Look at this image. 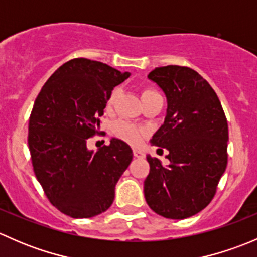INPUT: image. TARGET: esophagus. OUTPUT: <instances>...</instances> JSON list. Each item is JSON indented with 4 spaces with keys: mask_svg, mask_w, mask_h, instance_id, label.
<instances>
[{
    "mask_svg": "<svg viewBox=\"0 0 257 257\" xmlns=\"http://www.w3.org/2000/svg\"><path fill=\"white\" fill-rule=\"evenodd\" d=\"M133 155L136 158H139V159H143V158L145 157L144 152H142V150H139V149H136V148L133 149Z\"/></svg>",
    "mask_w": 257,
    "mask_h": 257,
    "instance_id": "obj_1",
    "label": "esophagus"
}]
</instances>
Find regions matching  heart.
<instances>
[{
	"mask_svg": "<svg viewBox=\"0 0 257 257\" xmlns=\"http://www.w3.org/2000/svg\"><path fill=\"white\" fill-rule=\"evenodd\" d=\"M152 94H159L158 92H155L154 89L152 88H147V89L143 90L142 93V98L147 97V95H152ZM119 95V89L115 88V89L112 90V93L109 94V98H108L107 105L108 107H112V105L115 103L116 98ZM114 133L118 138H120L121 141L126 142L129 144H138L139 142L143 139L145 132L144 129L139 128V126L134 125V124L129 123V121L125 120H120L114 125Z\"/></svg>",
	"mask_w": 257,
	"mask_h": 257,
	"instance_id": "obj_1",
	"label": "heart"
}]
</instances>
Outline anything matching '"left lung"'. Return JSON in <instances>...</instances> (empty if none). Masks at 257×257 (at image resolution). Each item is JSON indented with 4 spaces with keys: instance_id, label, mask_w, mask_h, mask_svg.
Listing matches in <instances>:
<instances>
[{
    "instance_id": "obj_1",
    "label": "left lung",
    "mask_w": 257,
    "mask_h": 257,
    "mask_svg": "<svg viewBox=\"0 0 257 257\" xmlns=\"http://www.w3.org/2000/svg\"><path fill=\"white\" fill-rule=\"evenodd\" d=\"M148 78L167 97L164 124L150 143L168 150L169 165L148 155L145 200L167 219H186L209 205L226 169V116L211 85L189 67H157Z\"/></svg>"
}]
</instances>
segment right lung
Masks as SVG:
<instances>
[{"label":"right lung","instance_id":"1","mask_svg":"<svg viewBox=\"0 0 257 257\" xmlns=\"http://www.w3.org/2000/svg\"><path fill=\"white\" fill-rule=\"evenodd\" d=\"M129 76L102 62L74 58L49 77L35 100L28 124L33 172L52 205L74 219L109 209L115 184L133 159L120 139L97 152L87 148L113 88Z\"/></svg>","mask_w":257,"mask_h":257}]
</instances>
